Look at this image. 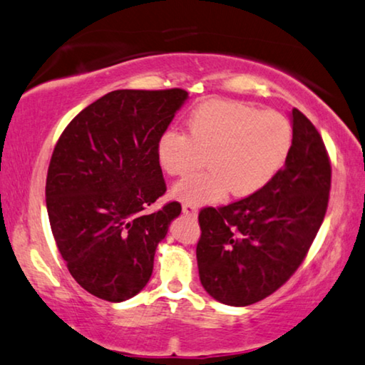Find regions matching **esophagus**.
Instances as JSON below:
<instances>
[{"instance_id":"1","label":"esophagus","mask_w":365,"mask_h":365,"mask_svg":"<svg viewBox=\"0 0 365 365\" xmlns=\"http://www.w3.org/2000/svg\"><path fill=\"white\" fill-rule=\"evenodd\" d=\"M182 212H184V214H186V215H189V217H197V205H195V204H184L182 205Z\"/></svg>"}]
</instances>
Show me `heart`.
Masks as SVG:
<instances>
[{"label": "heart", "instance_id": "heart-1", "mask_svg": "<svg viewBox=\"0 0 365 365\" xmlns=\"http://www.w3.org/2000/svg\"><path fill=\"white\" fill-rule=\"evenodd\" d=\"M292 148V127L277 110H259L238 101L214 99L187 117V133L168 128L156 142V161L170 176H182L207 155L209 170L173 187L186 204L218 202L232 190L248 197L282 170Z\"/></svg>", "mask_w": 365, "mask_h": 365}]
</instances>
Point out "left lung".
Masks as SVG:
<instances>
[{
  "label": "left lung",
  "instance_id": "obj_1",
  "mask_svg": "<svg viewBox=\"0 0 365 365\" xmlns=\"http://www.w3.org/2000/svg\"><path fill=\"white\" fill-rule=\"evenodd\" d=\"M292 148L259 192L199 214L197 266L207 294L232 307L266 299L304 262L322 227L331 189L323 138L292 109Z\"/></svg>",
  "mask_w": 365,
  "mask_h": 365
}]
</instances>
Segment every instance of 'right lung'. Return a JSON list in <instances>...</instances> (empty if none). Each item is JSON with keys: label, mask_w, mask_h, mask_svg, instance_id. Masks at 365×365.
<instances>
[{"label": "right lung", "mask_w": 365, "mask_h": 365, "mask_svg": "<svg viewBox=\"0 0 365 365\" xmlns=\"http://www.w3.org/2000/svg\"><path fill=\"white\" fill-rule=\"evenodd\" d=\"M187 99L179 88L117 89L83 109L48 165L50 228L70 274L98 299L124 302L153 272L156 246L181 204L145 209L166 192L156 142Z\"/></svg>", "instance_id": "right-lung-1"}]
</instances>
